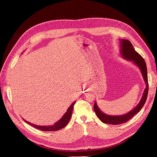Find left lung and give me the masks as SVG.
Masks as SVG:
<instances>
[{"mask_svg":"<svg viewBox=\"0 0 157 157\" xmlns=\"http://www.w3.org/2000/svg\"><path fill=\"white\" fill-rule=\"evenodd\" d=\"M120 46H121V55L124 59L129 60L130 61H133L135 64L137 65L141 71V73L144 78V80L146 84V87L143 93L142 98L140 101L136 106L134 109H133L132 111L128 112L127 114L123 115H109L105 114L98 107L97 104L95 102L94 105V110L97 115L99 119L104 123H108V124L112 125H119L121 123H125L133 117L136 113L140 112L142 109L143 106L144 105L146 98H147L148 92V75H147V68L144 59L142 57V56L135 51V49L133 47L132 43L128 40L121 39L120 40Z\"/></svg>","mask_w":157,"mask_h":157,"instance_id":"obj_1","label":"left lung"}]
</instances>
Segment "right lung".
<instances>
[{
    "label": "right lung",
    "mask_w": 157,
    "mask_h": 157,
    "mask_svg": "<svg viewBox=\"0 0 157 157\" xmlns=\"http://www.w3.org/2000/svg\"><path fill=\"white\" fill-rule=\"evenodd\" d=\"M75 103V101L73 102L72 104L71 105V106H69L68 108L67 111L65 113L64 115L63 116V117L58 121L57 122H56L54 125H48V126H40V125H35V124H32V123H29L27 121H24L29 124L30 125L34 127L35 128L38 129H40L42 131H49V132H51V131H57L59 129H61L63 128H65V127L67 125V124L69 123L70 119H71V114H72V111H73V106H74Z\"/></svg>",
    "instance_id": "right-lung-1"
}]
</instances>
